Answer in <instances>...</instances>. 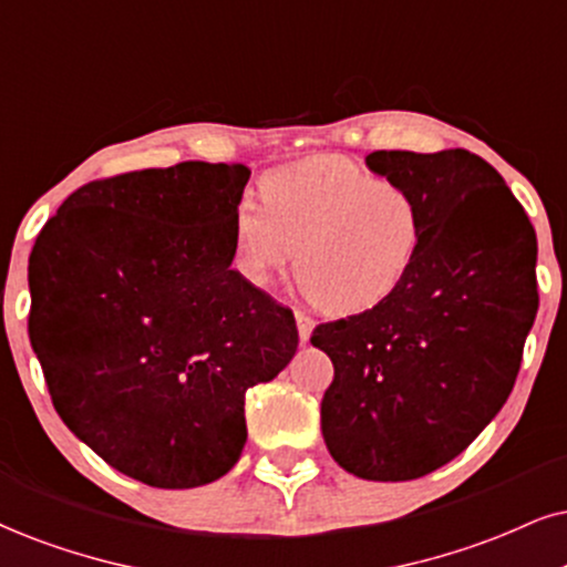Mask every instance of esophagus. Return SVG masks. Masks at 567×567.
I'll return each instance as SVG.
<instances>
[{
  "mask_svg": "<svg viewBox=\"0 0 567 567\" xmlns=\"http://www.w3.org/2000/svg\"><path fill=\"white\" fill-rule=\"evenodd\" d=\"M297 331H299V341H302V344H307V341H310V333H312V328H316V320H312L310 316H305V312H297Z\"/></svg>",
  "mask_w": 567,
  "mask_h": 567,
  "instance_id": "34e87169",
  "label": "esophagus"
}]
</instances>
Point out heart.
<instances>
[{
    "label": "heart",
    "mask_w": 567,
    "mask_h": 567,
    "mask_svg": "<svg viewBox=\"0 0 567 567\" xmlns=\"http://www.w3.org/2000/svg\"><path fill=\"white\" fill-rule=\"evenodd\" d=\"M260 202H241L230 220L234 268L265 286L297 251L305 297L331 316L383 302L423 244V213L410 188L344 157L278 167L262 178Z\"/></svg>",
    "instance_id": "1"
}]
</instances>
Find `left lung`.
I'll list each match as a JSON object with an SVG mask.
<instances>
[{"label": "left lung", "instance_id": "left-lung-1", "mask_svg": "<svg viewBox=\"0 0 567 567\" xmlns=\"http://www.w3.org/2000/svg\"><path fill=\"white\" fill-rule=\"evenodd\" d=\"M410 188L423 244L373 310L312 331L333 362L328 452L365 481H412L457 457L507 402L539 310L536 234L505 178L467 150L373 152Z\"/></svg>", "mask_w": 567, "mask_h": 567}]
</instances>
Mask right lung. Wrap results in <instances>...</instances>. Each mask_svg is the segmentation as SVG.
Wrapping results in <instances>:
<instances>
[{"label":"right lung","mask_w":567,"mask_h":567,"mask_svg":"<svg viewBox=\"0 0 567 567\" xmlns=\"http://www.w3.org/2000/svg\"><path fill=\"white\" fill-rule=\"evenodd\" d=\"M247 181L226 163L91 181L28 260V337L54 410L146 486L226 476L247 442L244 394L297 352L289 307L230 270Z\"/></svg>","instance_id":"right-lung-1"}]
</instances>
